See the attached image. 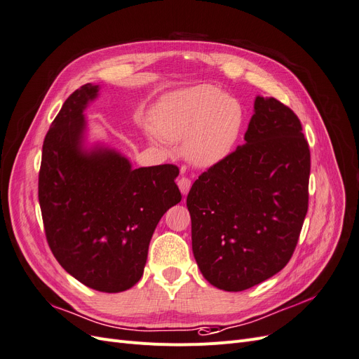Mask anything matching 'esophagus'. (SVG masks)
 I'll return each mask as SVG.
<instances>
[{"mask_svg": "<svg viewBox=\"0 0 359 359\" xmlns=\"http://www.w3.org/2000/svg\"><path fill=\"white\" fill-rule=\"evenodd\" d=\"M177 187H179V189L182 192V195H188V192H189V189L192 187V182L188 177H182V179L177 180Z\"/></svg>", "mask_w": 359, "mask_h": 359, "instance_id": "1", "label": "esophagus"}]
</instances>
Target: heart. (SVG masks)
Returning <instances> with one entry per match:
<instances>
[{"label":"heart","mask_w":359,"mask_h":359,"mask_svg":"<svg viewBox=\"0 0 359 359\" xmlns=\"http://www.w3.org/2000/svg\"><path fill=\"white\" fill-rule=\"evenodd\" d=\"M150 140L156 144L183 140L191 164L209 168L224 161L236 146L243 125L238 101L212 85L182 89L156 107Z\"/></svg>","instance_id":"heart-1"}]
</instances>
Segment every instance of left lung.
Returning a JSON list of instances; mask_svg holds the SVG:
<instances>
[{
    "label": "left lung",
    "instance_id": "8db88e82",
    "mask_svg": "<svg viewBox=\"0 0 359 359\" xmlns=\"http://www.w3.org/2000/svg\"><path fill=\"white\" fill-rule=\"evenodd\" d=\"M309 176L302 122L258 95L245 144L203 172L187 198L192 252L207 282L238 292L285 267L307 213Z\"/></svg>",
    "mask_w": 359,
    "mask_h": 359
}]
</instances>
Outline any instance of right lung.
I'll return each mask as SVG.
<instances>
[{"mask_svg": "<svg viewBox=\"0 0 359 359\" xmlns=\"http://www.w3.org/2000/svg\"><path fill=\"white\" fill-rule=\"evenodd\" d=\"M86 83L67 98L43 143L39 201L46 238L61 267L100 292L142 279L159 219L180 203L179 168H133L104 142H90L85 110L100 95Z\"/></svg>", "mask_w": 359, "mask_h": 359, "instance_id": "obj_1", "label": "right lung"}]
</instances>
